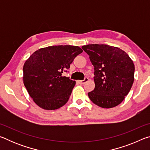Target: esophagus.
I'll list each match as a JSON object with an SVG mask.
<instances>
[{
	"instance_id": "34e87169",
	"label": "esophagus",
	"mask_w": 150,
	"mask_h": 150,
	"mask_svg": "<svg viewBox=\"0 0 150 150\" xmlns=\"http://www.w3.org/2000/svg\"><path fill=\"white\" fill-rule=\"evenodd\" d=\"M88 81V77H85V79L83 80L79 81V83L80 84H85V83H87Z\"/></svg>"
}]
</instances>
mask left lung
Listing matches in <instances>:
<instances>
[{
	"instance_id": "1",
	"label": "left lung",
	"mask_w": 150,
	"mask_h": 150,
	"mask_svg": "<svg viewBox=\"0 0 150 150\" xmlns=\"http://www.w3.org/2000/svg\"><path fill=\"white\" fill-rule=\"evenodd\" d=\"M82 49L94 67L95 87L88 93L100 107L110 108L122 102L134 83V64L120 48L106 44H88Z\"/></svg>"
}]
</instances>
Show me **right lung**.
Masks as SVG:
<instances>
[{"label":"right lung","mask_w":150,"mask_h":150,"mask_svg":"<svg viewBox=\"0 0 150 150\" xmlns=\"http://www.w3.org/2000/svg\"><path fill=\"white\" fill-rule=\"evenodd\" d=\"M83 50L74 45H52L30 55L23 67V81L30 96L45 110H55L69 100L75 81L63 77Z\"/></svg>","instance_id":"obj_1"}]
</instances>
